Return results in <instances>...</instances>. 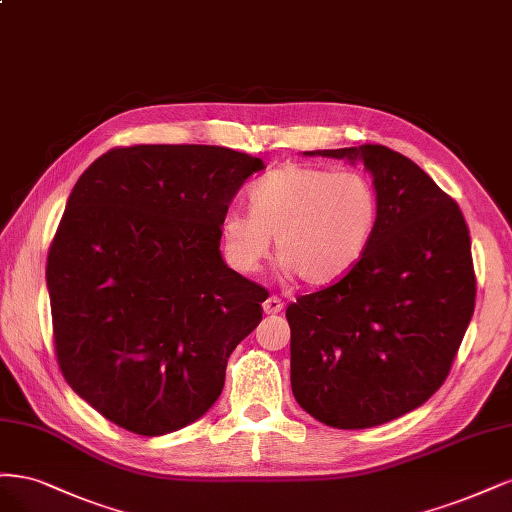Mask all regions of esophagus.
Wrapping results in <instances>:
<instances>
[{
  "mask_svg": "<svg viewBox=\"0 0 512 512\" xmlns=\"http://www.w3.org/2000/svg\"><path fill=\"white\" fill-rule=\"evenodd\" d=\"M280 310H283V300L276 298V295H270V298L263 302V312H266V315H278Z\"/></svg>",
  "mask_w": 512,
  "mask_h": 512,
  "instance_id": "34e87169",
  "label": "esophagus"
}]
</instances>
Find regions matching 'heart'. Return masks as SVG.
I'll return each mask as SVG.
<instances>
[{"label": "heart", "mask_w": 512, "mask_h": 512, "mask_svg": "<svg viewBox=\"0 0 512 512\" xmlns=\"http://www.w3.org/2000/svg\"><path fill=\"white\" fill-rule=\"evenodd\" d=\"M249 208L227 210L221 238L229 263L253 274L270 253L310 287L349 274L368 251L378 223V195L359 172L283 166L259 178Z\"/></svg>", "instance_id": "b5f03b06"}]
</instances>
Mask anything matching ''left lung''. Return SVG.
Segmentation results:
<instances>
[{"label": "left lung", "instance_id": "8db88e82", "mask_svg": "<svg viewBox=\"0 0 512 512\" xmlns=\"http://www.w3.org/2000/svg\"><path fill=\"white\" fill-rule=\"evenodd\" d=\"M304 155L361 161L378 195L357 266L287 306L295 400L325 425L364 430L419 408L449 376L474 312L470 234L451 197L387 146Z\"/></svg>", "mask_w": 512, "mask_h": 512}]
</instances>
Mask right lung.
Returning a JSON list of instances; mask_svg holds the SVG:
<instances>
[{
  "label": "right lung",
  "mask_w": 512,
  "mask_h": 512,
  "mask_svg": "<svg viewBox=\"0 0 512 512\" xmlns=\"http://www.w3.org/2000/svg\"><path fill=\"white\" fill-rule=\"evenodd\" d=\"M263 161L225 146L112 148L82 172L46 263L68 385L127 432L200 419L268 291L221 257V219Z\"/></svg>",
  "instance_id": "right-lung-1"
}]
</instances>
